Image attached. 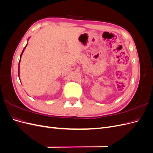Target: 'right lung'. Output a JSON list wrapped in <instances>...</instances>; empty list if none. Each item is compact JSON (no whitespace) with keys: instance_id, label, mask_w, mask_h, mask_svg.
Returning a JSON list of instances; mask_svg holds the SVG:
<instances>
[{"instance_id":"add662e5","label":"right lung","mask_w":153,"mask_h":153,"mask_svg":"<svg viewBox=\"0 0 153 153\" xmlns=\"http://www.w3.org/2000/svg\"><path fill=\"white\" fill-rule=\"evenodd\" d=\"M27 46V44L26 45V46L25 47H24V50H23V51H22V53H21V55H20V61H19V64H18V65H20V60H21V57H22V54H23V53H24V50L25 49V48H26V47ZM19 73H20V66H18V76L20 77V75H19Z\"/></svg>"}]
</instances>
